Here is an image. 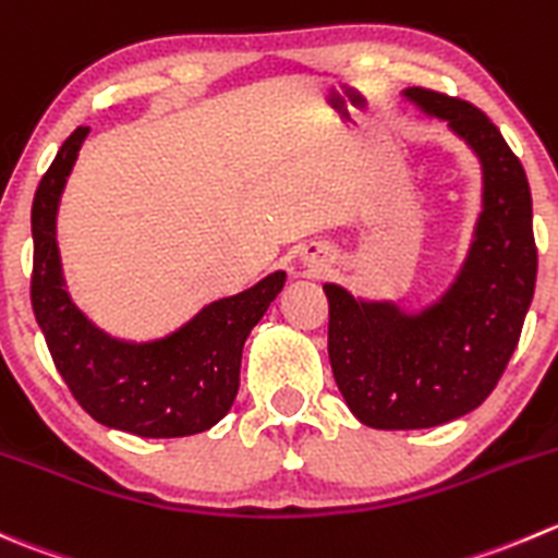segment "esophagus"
I'll return each instance as SVG.
<instances>
[{
  "label": "esophagus",
  "instance_id": "34e87169",
  "mask_svg": "<svg viewBox=\"0 0 558 558\" xmlns=\"http://www.w3.org/2000/svg\"><path fill=\"white\" fill-rule=\"evenodd\" d=\"M300 262H302V267L307 269V275H313V278L329 272V267H332V258L327 256V251H324V247H305Z\"/></svg>",
  "mask_w": 558,
  "mask_h": 558
}]
</instances>
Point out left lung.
<instances>
[{
    "label": "left lung",
    "instance_id": "8db88e82",
    "mask_svg": "<svg viewBox=\"0 0 558 558\" xmlns=\"http://www.w3.org/2000/svg\"><path fill=\"white\" fill-rule=\"evenodd\" d=\"M400 95L472 149L483 198L461 267L425 305L324 283L335 384L378 430L436 428L477 409L515 351L537 280L532 191L499 128L466 100L423 86Z\"/></svg>",
    "mask_w": 558,
    "mask_h": 558
}]
</instances>
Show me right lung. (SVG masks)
Segmentation results:
<instances>
[{
	"label": "right lung",
	"mask_w": 558,
	"mask_h": 558,
	"mask_svg": "<svg viewBox=\"0 0 558 558\" xmlns=\"http://www.w3.org/2000/svg\"><path fill=\"white\" fill-rule=\"evenodd\" d=\"M86 135L89 128L70 133L32 202L35 318L92 420L142 439L204 434L234 405L245 340L283 291L286 272L275 269L251 289L209 302L160 338H117L97 327L70 296L57 240L59 204Z\"/></svg>",
	"instance_id": "add662e5"
}]
</instances>
